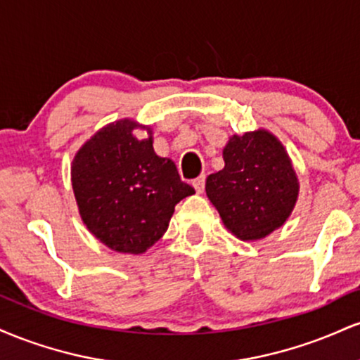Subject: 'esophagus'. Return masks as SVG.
Masks as SVG:
<instances>
[{"instance_id":"obj_1","label":"esophagus","mask_w":360,"mask_h":360,"mask_svg":"<svg viewBox=\"0 0 360 360\" xmlns=\"http://www.w3.org/2000/svg\"><path fill=\"white\" fill-rule=\"evenodd\" d=\"M193 186H194V189H196L198 194L203 193L205 191V176H200L198 179H194Z\"/></svg>"}]
</instances>
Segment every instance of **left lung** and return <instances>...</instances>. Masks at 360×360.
I'll return each instance as SVG.
<instances>
[{
	"label": "left lung",
	"mask_w": 360,
	"mask_h": 360,
	"mask_svg": "<svg viewBox=\"0 0 360 360\" xmlns=\"http://www.w3.org/2000/svg\"><path fill=\"white\" fill-rule=\"evenodd\" d=\"M225 167L206 177V196L238 240H262L283 226L300 196V179L281 140L266 128L232 135Z\"/></svg>",
	"instance_id": "8db88e82"
}]
</instances>
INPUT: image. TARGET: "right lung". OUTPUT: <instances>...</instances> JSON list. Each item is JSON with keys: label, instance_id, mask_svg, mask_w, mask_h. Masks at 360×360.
<instances>
[{"label": "right lung", "instance_id": "1", "mask_svg": "<svg viewBox=\"0 0 360 360\" xmlns=\"http://www.w3.org/2000/svg\"><path fill=\"white\" fill-rule=\"evenodd\" d=\"M135 129L148 137L139 139ZM148 125L130 118L108 123L82 143L71 162L81 220L113 252L143 254L166 233L174 206L194 194L176 164L154 152Z\"/></svg>", "mask_w": 360, "mask_h": 360}]
</instances>
